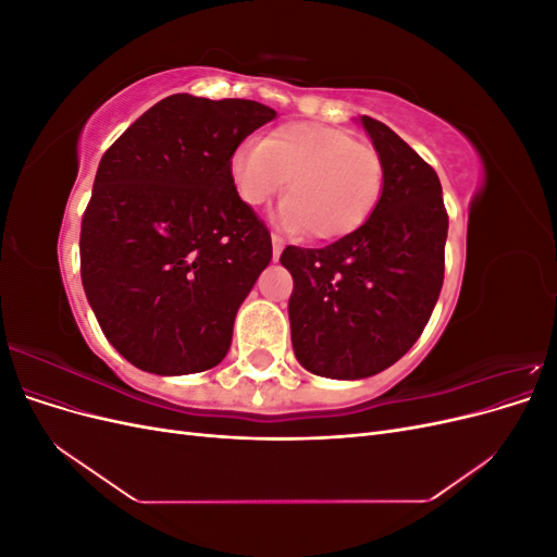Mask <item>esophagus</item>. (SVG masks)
<instances>
[{
    "label": "esophagus",
    "instance_id": "34e87169",
    "mask_svg": "<svg viewBox=\"0 0 557 557\" xmlns=\"http://www.w3.org/2000/svg\"><path fill=\"white\" fill-rule=\"evenodd\" d=\"M272 248H274V260H278L283 248H285V242L278 237V234H272Z\"/></svg>",
    "mask_w": 557,
    "mask_h": 557
}]
</instances>
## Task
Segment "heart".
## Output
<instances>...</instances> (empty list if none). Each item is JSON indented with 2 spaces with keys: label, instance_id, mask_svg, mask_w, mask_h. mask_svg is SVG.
I'll return each instance as SVG.
<instances>
[{
  "label": "heart",
  "instance_id": "heart-1",
  "mask_svg": "<svg viewBox=\"0 0 557 557\" xmlns=\"http://www.w3.org/2000/svg\"><path fill=\"white\" fill-rule=\"evenodd\" d=\"M239 197L260 207L283 190L278 223L313 239H339L358 230L383 193L379 150L348 132L320 123H285L262 141L246 139L232 156Z\"/></svg>",
  "mask_w": 557,
  "mask_h": 557
}]
</instances>
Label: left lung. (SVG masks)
Here are the masks:
<instances>
[{
  "mask_svg": "<svg viewBox=\"0 0 557 557\" xmlns=\"http://www.w3.org/2000/svg\"><path fill=\"white\" fill-rule=\"evenodd\" d=\"M383 160V193L367 221L325 248L288 246L293 348L327 379L383 372L425 330L444 285L448 213L432 166L397 134L362 115Z\"/></svg>",
  "mask_w": 557,
  "mask_h": 557,
  "instance_id": "8db88e82",
  "label": "left lung"
}]
</instances>
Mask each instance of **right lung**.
Listing matches in <instances>:
<instances>
[{
  "label": "right lung",
  "instance_id": "obj_1",
  "mask_svg": "<svg viewBox=\"0 0 557 557\" xmlns=\"http://www.w3.org/2000/svg\"><path fill=\"white\" fill-rule=\"evenodd\" d=\"M276 111L172 95L104 153L81 221V281L113 348L150 374L221 362L272 237L232 181L237 146Z\"/></svg>",
  "mask_w": 557,
  "mask_h": 557
}]
</instances>
